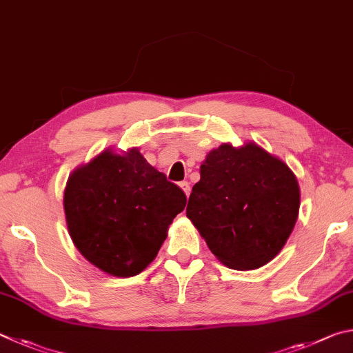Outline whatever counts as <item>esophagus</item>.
<instances>
[{
  "label": "esophagus",
  "mask_w": 353,
  "mask_h": 353,
  "mask_svg": "<svg viewBox=\"0 0 353 353\" xmlns=\"http://www.w3.org/2000/svg\"><path fill=\"white\" fill-rule=\"evenodd\" d=\"M180 188L183 189V192L186 194V196L190 195V186H189L188 181H181V183H180Z\"/></svg>",
  "instance_id": "1"
}]
</instances>
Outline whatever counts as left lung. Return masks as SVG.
Returning <instances> with one entry per match:
<instances>
[{"mask_svg":"<svg viewBox=\"0 0 353 353\" xmlns=\"http://www.w3.org/2000/svg\"><path fill=\"white\" fill-rule=\"evenodd\" d=\"M186 215L219 261L256 270L279 254L299 215L294 173L254 142L208 153Z\"/></svg>","mask_w":353,"mask_h":353,"instance_id":"8db88e82","label":"left lung"}]
</instances>
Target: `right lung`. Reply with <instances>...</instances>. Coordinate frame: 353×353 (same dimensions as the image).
<instances>
[{
  "mask_svg": "<svg viewBox=\"0 0 353 353\" xmlns=\"http://www.w3.org/2000/svg\"><path fill=\"white\" fill-rule=\"evenodd\" d=\"M186 195L138 148L103 150L68 178L63 208L74 245L116 277L139 274L157 257Z\"/></svg>",
  "mask_w": 353,
  "mask_h": 353,
  "instance_id": "right-lung-1",
  "label": "right lung"
}]
</instances>
